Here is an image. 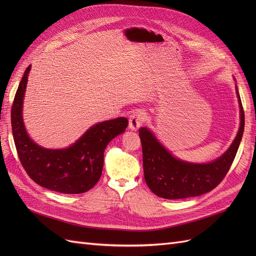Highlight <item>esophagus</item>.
<instances>
[{
	"label": "esophagus",
	"mask_w": 256,
	"mask_h": 256,
	"mask_svg": "<svg viewBox=\"0 0 256 256\" xmlns=\"http://www.w3.org/2000/svg\"><path fill=\"white\" fill-rule=\"evenodd\" d=\"M146 120V113L142 110H136L129 116V128L131 130H136L141 127Z\"/></svg>",
	"instance_id": "esophagus-1"
}]
</instances>
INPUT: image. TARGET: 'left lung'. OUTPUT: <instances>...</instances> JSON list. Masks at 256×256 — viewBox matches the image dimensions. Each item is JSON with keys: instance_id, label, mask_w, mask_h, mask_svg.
<instances>
[{"instance_id": "left-lung-1", "label": "left lung", "mask_w": 256, "mask_h": 256, "mask_svg": "<svg viewBox=\"0 0 256 256\" xmlns=\"http://www.w3.org/2000/svg\"><path fill=\"white\" fill-rule=\"evenodd\" d=\"M236 90L240 106L238 134L230 148L209 164H190L175 158L148 128H140L144 177L154 194L168 200L198 196L212 191L223 180L235 159L244 129V108L237 86Z\"/></svg>"}]
</instances>
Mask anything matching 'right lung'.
<instances>
[{"instance_id":"right-lung-1","label":"right lung","mask_w":256,"mask_h":256,"mask_svg":"<svg viewBox=\"0 0 256 256\" xmlns=\"http://www.w3.org/2000/svg\"><path fill=\"white\" fill-rule=\"evenodd\" d=\"M30 69V65L26 69L12 106V136L21 164L42 187L65 194L86 192L102 176L106 145L125 131L128 120L118 118L96 124L67 148H44L30 140L22 118Z\"/></svg>"}]
</instances>
